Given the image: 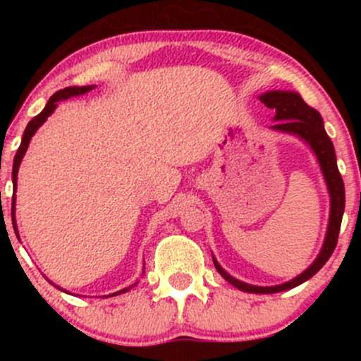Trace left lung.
Returning <instances> with one entry per match:
<instances>
[{
  "mask_svg": "<svg viewBox=\"0 0 361 361\" xmlns=\"http://www.w3.org/2000/svg\"><path fill=\"white\" fill-rule=\"evenodd\" d=\"M259 100L261 103H264L268 109L275 110V117H273V120H275L276 123L270 127L271 130L295 135V137L304 140V142L312 149V152L316 154L319 168H321L322 171V176H324L331 204L326 238L317 258L312 261V264H310L307 270L302 271L300 275L295 276V279L285 281V283L271 285V287H258V285L246 283V281H241L234 279L233 275H229V273L219 264V261L212 256L215 270L221 273L231 285H234L235 288L241 290V292L276 293L297 287V285L312 279V276L324 267L326 261L331 258L334 247H336L343 212H345V183H343L341 175H339L334 146L333 142H331V139L327 137L324 130V122H322L321 114H319L317 110L310 109L307 103L302 100L300 94L295 93V91H267V93L259 94Z\"/></svg>",
  "mask_w": 361,
  "mask_h": 361,
  "instance_id": "left-lung-1",
  "label": "left lung"
}]
</instances>
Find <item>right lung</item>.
I'll return each mask as SVG.
<instances>
[{
    "label": "right lung",
    "mask_w": 361,
    "mask_h": 361,
    "mask_svg": "<svg viewBox=\"0 0 361 361\" xmlns=\"http://www.w3.org/2000/svg\"><path fill=\"white\" fill-rule=\"evenodd\" d=\"M94 90V85H90V86H68V88L64 90H59L57 93H54L51 98H49L47 105H45V109L40 111L37 117H34L28 122L27 128H25L23 132V137H22V144H20L18 151H16L15 154V159H13V173H11V180H13V188L16 190V176H18V168H20V163H22L25 152H27L28 149V144H30L32 137H34V134L37 130H39V127L42 126V123L47 120L51 115L54 114V110L57 109V105H59V102L62 100H68V98L71 97H80V94H85L88 93V91ZM11 221H13V229L16 233V238H18V229H16V219H15V198H13V207H11ZM144 273V271H142ZM132 287H135V283L132 285ZM132 287H127V288H122L118 290V292L111 293V295H120V293L123 292H128Z\"/></svg>",
    "instance_id": "add662e5"
}]
</instances>
